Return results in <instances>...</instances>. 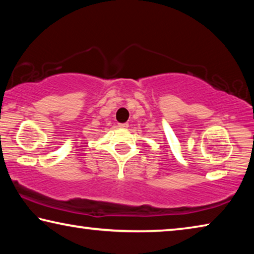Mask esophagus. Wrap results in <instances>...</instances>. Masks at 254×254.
<instances>
[{
  "label": "esophagus",
  "mask_w": 254,
  "mask_h": 254,
  "mask_svg": "<svg viewBox=\"0 0 254 254\" xmlns=\"http://www.w3.org/2000/svg\"><path fill=\"white\" fill-rule=\"evenodd\" d=\"M119 127H123V128L128 127V123L127 122H126V123H119Z\"/></svg>",
  "instance_id": "obj_1"
}]
</instances>
